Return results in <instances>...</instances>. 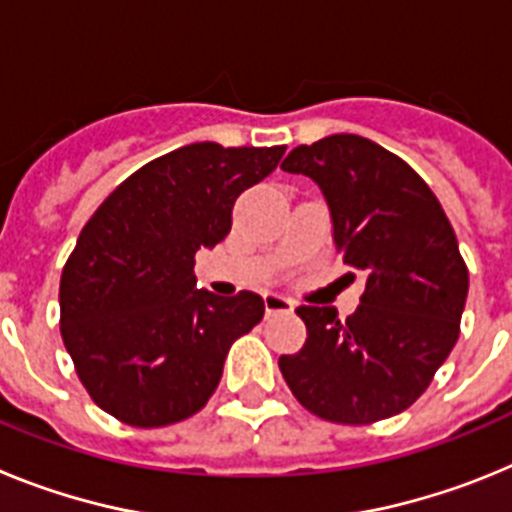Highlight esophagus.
<instances>
[{
	"label": "esophagus",
	"mask_w": 512,
	"mask_h": 512,
	"mask_svg": "<svg viewBox=\"0 0 512 512\" xmlns=\"http://www.w3.org/2000/svg\"><path fill=\"white\" fill-rule=\"evenodd\" d=\"M264 307L266 315H279V312L295 310V302L284 295H277V292H269V295H264Z\"/></svg>",
	"instance_id": "obj_1"
}]
</instances>
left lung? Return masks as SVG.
<instances>
[{
  "mask_svg": "<svg viewBox=\"0 0 512 512\" xmlns=\"http://www.w3.org/2000/svg\"><path fill=\"white\" fill-rule=\"evenodd\" d=\"M284 171L318 184L343 264L364 271L354 315L300 305L305 346L279 359L302 408L343 425L408 410L459 338L469 271L431 187L400 156L361 135L297 146Z\"/></svg>",
  "mask_w": 512,
  "mask_h": 512,
  "instance_id": "8db88e82",
  "label": "left lung"
}]
</instances>
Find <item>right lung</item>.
I'll list each match as a JSON object with an SVG mask.
<instances>
[{
    "label": "right lung",
    "mask_w": 512,
    "mask_h": 512,
    "mask_svg": "<svg viewBox=\"0 0 512 512\" xmlns=\"http://www.w3.org/2000/svg\"><path fill=\"white\" fill-rule=\"evenodd\" d=\"M284 151L210 140L176 148L130 174L81 228L61 274V336L104 413L164 428L205 408L264 300L194 287V253L223 241L238 194Z\"/></svg>",
    "instance_id": "right-lung-1"
}]
</instances>
